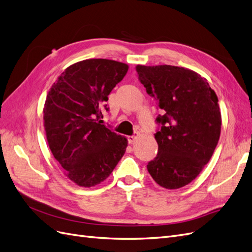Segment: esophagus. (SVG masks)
Returning <instances> with one entry per match:
<instances>
[{
	"label": "esophagus",
	"mask_w": 252,
	"mask_h": 252,
	"mask_svg": "<svg viewBox=\"0 0 252 252\" xmlns=\"http://www.w3.org/2000/svg\"><path fill=\"white\" fill-rule=\"evenodd\" d=\"M136 140V135H127V141L129 144H132Z\"/></svg>",
	"instance_id": "obj_1"
}]
</instances>
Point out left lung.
<instances>
[{
	"label": "left lung",
	"instance_id": "obj_1",
	"mask_svg": "<svg viewBox=\"0 0 252 252\" xmlns=\"http://www.w3.org/2000/svg\"><path fill=\"white\" fill-rule=\"evenodd\" d=\"M135 70L162 111L156 119L158 155L148 163V172L164 188L186 186L218 145L222 125L218 96L207 81L186 68L138 65Z\"/></svg>",
	"mask_w": 252,
	"mask_h": 252
}]
</instances>
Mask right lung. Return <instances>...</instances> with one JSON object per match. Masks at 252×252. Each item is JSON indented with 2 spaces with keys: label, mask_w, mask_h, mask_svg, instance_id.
Masks as SVG:
<instances>
[{
  "label": "right lung",
  "mask_w": 252,
  "mask_h": 252,
  "mask_svg": "<svg viewBox=\"0 0 252 252\" xmlns=\"http://www.w3.org/2000/svg\"><path fill=\"white\" fill-rule=\"evenodd\" d=\"M128 65L106 59L75 63L53 83L44 106V127L53 157L75 184L93 187L107 179L127 140L102 123L111 90Z\"/></svg>",
  "instance_id": "1"
}]
</instances>
